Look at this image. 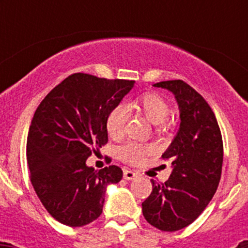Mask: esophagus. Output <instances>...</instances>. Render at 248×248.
Returning a JSON list of instances; mask_svg holds the SVG:
<instances>
[{
  "mask_svg": "<svg viewBox=\"0 0 248 248\" xmlns=\"http://www.w3.org/2000/svg\"><path fill=\"white\" fill-rule=\"evenodd\" d=\"M124 177L126 180H133L134 177H137V172L132 170H124Z\"/></svg>",
  "mask_w": 248,
  "mask_h": 248,
  "instance_id": "34e87169",
  "label": "esophagus"
}]
</instances>
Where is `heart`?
I'll use <instances>...</instances> for the list:
<instances>
[{"label": "heart", "mask_w": 248, "mask_h": 248, "mask_svg": "<svg viewBox=\"0 0 248 248\" xmlns=\"http://www.w3.org/2000/svg\"><path fill=\"white\" fill-rule=\"evenodd\" d=\"M129 111H136L142 115L150 124L156 126L157 132H163L167 128L166 120L170 114V107L168 102L157 93H145L137 97L127 104ZM124 121H126V110L124 107H116L109 112L107 117L106 127L111 139H119L124 134ZM146 149L141 145L129 144L124 145L119 149V158L129 164H137L141 161Z\"/></svg>", "instance_id": "heart-1"}]
</instances>
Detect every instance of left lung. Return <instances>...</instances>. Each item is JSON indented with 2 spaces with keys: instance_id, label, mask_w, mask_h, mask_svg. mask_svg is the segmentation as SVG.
Returning <instances> with one entry per match:
<instances>
[{
  "instance_id": "obj_1",
  "label": "left lung",
  "mask_w": 248,
  "mask_h": 248,
  "mask_svg": "<svg viewBox=\"0 0 248 248\" xmlns=\"http://www.w3.org/2000/svg\"><path fill=\"white\" fill-rule=\"evenodd\" d=\"M170 91L180 110V128L162 155L171 162L164 184L152 182V192L141 204L151 226L176 232L196 221L214 197L223 163V142L216 116L204 98L182 80L154 85Z\"/></svg>"
}]
</instances>
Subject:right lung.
Masks as SVG:
<instances>
[{
    "instance_id": "obj_1",
    "label": "right lung",
    "mask_w": 248,
    "mask_h": 248,
    "mask_svg": "<svg viewBox=\"0 0 248 248\" xmlns=\"http://www.w3.org/2000/svg\"><path fill=\"white\" fill-rule=\"evenodd\" d=\"M134 82L74 73L54 87L34 112L27 136L30 179L60 223L82 227L98 218L107 187L122 179L119 167L97 171L86 159L108 142L107 117Z\"/></svg>"
}]
</instances>
